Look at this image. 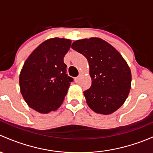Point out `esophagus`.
Returning <instances> with one entry per match:
<instances>
[{"instance_id": "esophagus-1", "label": "esophagus", "mask_w": 153, "mask_h": 153, "mask_svg": "<svg viewBox=\"0 0 153 153\" xmlns=\"http://www.w3.org/2000/svg\"><path fill=\"white\" fill-rule=\"evenodd\" d=\"M79 79H80V76L76 77V78H75V83H78V82L79 81Z\"/></svg>"}]
</instances>
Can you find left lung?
Wrapping results in <instances>:
<instances>
[{"mask_svg":"<svg viewBox=\"0 0 153 153\" xmlns=\"http://www.w3.org/2000/svg\"><path fill=\"white\" fill-rule=\"evenodd\" d=\"M71 48L89 63L91 86L83 91L87 105L97 114L115 112L131 88V71L126 61L111 45L98 37L76 40Z\"/></svg>","mask_w":153,"mask_h":153,"instance_id":"obj_1","label":"left lung"}]
</instances>
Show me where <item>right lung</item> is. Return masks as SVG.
<instances>
[{
  "label": "right lung",
  "instance_id": "right-lung-1",
  "mask_svg": "<svg viewBox=\"0 0 153 153\" xmlns=\"http://www.w3.org/2000/svg\"><path fill=\"white\" fill-rule=\"evenodd\" d=\"M72 41L51 38L39 45L25 60L19 76L20 92L30 108L41 114L56 111L73 81L67 75L64 57Z\"/></svg>",
  "mask_w": 153,
  "mask_h": 153
}]
</instances>
